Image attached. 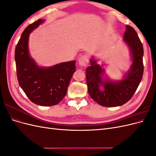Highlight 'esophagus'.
Segmentation results:
<instances>
[{"label": "esophagus", "instance_id": "1", "mask_svg": "<svg viewBox=\"0 0 156 156\" xmlns=\"http://www.w3.org/2000/svg\"><path fill=\"white\" fill-rule=\"evenodd\" d=\"M79 64L81 66H86L88 62V59L87 55H82L78 59Z\"/></svg>", "mask_w": 156, "mask_h": 156}]
</instances>
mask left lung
<instances>
[{
	"instance_id": "left-lung-1",
	"label": "left lung",
	"mask_w": 156,
	"mask_h": 156,
	"mask_svg": "<svg viewBox=\"0 0 156 156\" xmlns=\"http://www.w3.org/2000/svg\"><path fill=\"white\" fill-rule=\"evenodd\" d=\"M123 41L129 49L132 63L121 80L115 81L105 77L103 64H98L93 56L90 59V66L86 69L89 95L101 106L124 105L133 96L143 78V47L133 27L126 25Z\"/></svg>"
}]
</instances>
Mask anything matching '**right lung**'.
<instances>
[{
    "label": "right lung",
    "instance_id": "right-lung-1",
    "mask_svg": "<svg viewBox=\"0 0 156 156\" xmlns=\"http://www.w3.org/2000/svg\"><path fill=\"white\" fill-rule=\"evenodd\" d=\"M45 20H38L23 32L15 50L19 84L29 100L36 105L53 106L62 100L76 71L75 60L61 62L49 67L37 65L29 53V40L31 33Z\"/></svg>",
    "mask_w": 156,
    "mask_h": 156
}]
</instances>
